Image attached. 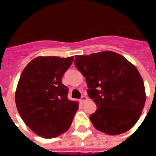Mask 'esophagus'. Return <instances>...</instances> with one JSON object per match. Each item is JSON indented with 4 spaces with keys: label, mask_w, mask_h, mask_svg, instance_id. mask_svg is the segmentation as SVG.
<instances>
[{
    "label": "esophagus",
    "mask_w": 156,
    "mask_h": 156,
    "mask_svg": "<svg viewBox=\"0 0 156 156\" xmlns=\"http://www.w3.org/2000/svg\"><path fill=\"white\" fill-rule=\"evenodd\" d=\"M88 100V98H87L86 97V96H82V97H81V98H80V102L81 103H84L85 101H87Z\"/></svg>",
    "instance_id": "1"
}]
</instances>
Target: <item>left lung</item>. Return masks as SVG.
<instances>
[{"instance_id": "8db88e82", "label": "left lung", "mask_w": 156, "mask_h": 156, "mask_svg": "<svg viewBox=\"0 0 156 156\" xmlns=\"http://www.w3.org/2000/svg\"><path fill=\"white\" fill-rule=\"evenodd\" d=\"M75 58L76 67L86 79L88 96L97 105L90 115L94 127L109 135L120 134L133 127L146 99L137 68L113 51Z\"/></svg>"}]
</instances>
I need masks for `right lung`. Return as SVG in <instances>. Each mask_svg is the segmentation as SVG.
I'll return each mask as SVG.
<instances>
[{
  "label": "right lung",
  "instance_id": "right-lung-1",
  "mask_svg": "<svg viewBox=\"0 0 156 156\" xmlns=\"http://www.w3.org/2000/svg\"><path fill=\"white\" fill-rule=\"evenodd\" d=\"M74 57H37L24 69L16 92V107L30 129L41 137L53 138L69 128L79 105L69 100L62 81Z\"/></svg>",
  "mask_w": 156,
  "mask_h": 156
}]
</instances>
